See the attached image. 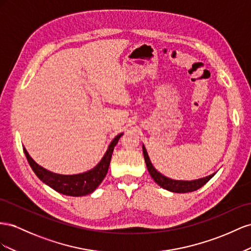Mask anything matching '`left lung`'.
Returning a JSON list of instances; mask_svg holds the SVG:
<instances>
[{
  "label": "left lung",
  "instance_id": "left-lung-1",
  "mask_svg": "<svg viewBox=\"0 0 251 251\" xmlns=\"http://www.w3.org/2000/svg\"><path fill=\"white\" fill-rule=\"evenodd\" d=\"M142 148H143V153H144V159H145V162H146L148 173L150 174V176H151V177L153 178V181L157 185L161 186L162 188L166 189L168 191L176 192V193H185V192L196 191L199 188H201L202 186H204L214 175L217 174V173H214L210 176H207L205 177H201V178H198V180H192V181L173 180V178L167 177L164 175H162L161 173H159V171H157L153 167L151 161H150V159H149V155L147 153V150H146L144 144H143Z\"/></svg>",
  "mask_w": 251,
  "mask_h": 251
}]
</instances>
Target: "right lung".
Returning <instances> with one entry per match:
<instances>
[{
	"label": "right lung",
	"mask_w": 251,
	"mask_h": 251,
	"mask_svg": "<svg viewBox=\"0 0 251 251\" xmlns=\"http://www.w3.org/2000/svg\"><path fill=\"white\" fill-rule=\"evenodd\" d=\"M122 135H123V133L118 134L111 141L101 161L94 168L77 175L54 174L52 171H49L46 168L42 167L38 163H35L34 160L29 155V153L27 152L25 147H23V150L33 173L37 175V176L43 183H45L49 187H51L55 191L63 193L65 196L82 197L94 192L98 188V186L104 180L109 168L114 146L118 144Z\"/></svg>",
	"instance_id": "1"
}]
</instances>
